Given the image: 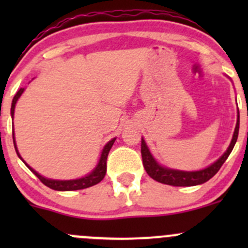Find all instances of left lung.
Returning <instances> with one entry per match:
<instances>
[{
    "mask_svg": "<svg viewBox=\"0 0 248 248\" xmlns=\"http://www.w3.org/2000/svg\"><path fill=\"white\" fill-rule=\"evenodd\" d=\"M239 124L240 116L239 114H237L236 127H235L234 136H232V142L231 145H229L228 150H227V151L224 152L223 156L219 157L214 164H211L210 167H207V168L199 171L172 170V169L164 168V167L159 166V164L155 161L152 155L150 154L144 139H141V157L145 170L149 174V176L152 177L154 180L161 182V184L170 185V186H196V185L204 184V182L209 181V180L221 169L222 164L227 161L228 156L231 155L232 147H234L235 142H236L237 140V136H239Z\"/></svg>",
    "mask_w": 248,
    "mask_h": 248,
    "instance_id": "left-lung-1",
    "label": "left lung"
}]
</instances>
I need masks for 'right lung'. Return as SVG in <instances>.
Returning <instances> with one entry per match:
<instances>
[{
    "label": "right lung",
    "instance_id": "obj_1",
    "mask_svg": "<svg viewBox=\"0 0 248 248\" xmlns=\"http://www.w3.org/2000/svg\"><path fill=\"white\" fill-rule=\"evenodd\" d=\"M22 92H24V89H20L19 91L16 92V96H14L13 102H12V108H11L12 117L14 116V109H16V101L19 99V97L21 96ZM13 141H14V147H16L17 156L20 157V154L17 152V149H16V140H14V132H13ZM114 141H115V138L110 140L108 144L104 146L103 151H102V155H101V159H99V162H98V166L94 168V170L92 171L91 174L87 175V176L81 177V179L66 180V181H60V180H50V179H46V177H43L42 175H39L38 172H37L36 170H33L31 167L27 166L25 162L24 163L26 164V166L29 167L30 170L33 172V174L36 175V176L38 177V179L41 180V181L43 182L46 186L49 187V188L55 189V191H77V189H84V188H87V187L93 186V185H97L98 182H101L102 180L104 179V176H106V172H107V158H108L109 151H110V149H111ZM20 158H21V157H20Z\"/></svg>",
    "mask_w": 248,
    "mask_h": 248
}]
</instances>
